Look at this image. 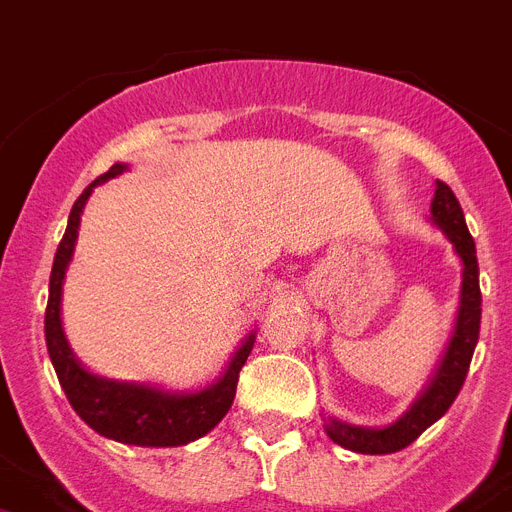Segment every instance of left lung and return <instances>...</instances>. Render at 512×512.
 <instances>
[{
  "label": "left lung",
  "instance_id": "8db88e82",
  "mask_svg": "<svg viewBox=\"0 0 512 512\" xmlns=\"http://www.w3.org/2000/svg\"><path fill=\"white\" fill-rule=\"evenodd\" d=\"M431 215L434 226L442 228V234L450 239L458 257L463 260V289H460V307L455 331L447 344L442 363L436 368L434 378L423 394L413 402V407L394 421L386 429H365V426H352V423L328 418L326 434L344 450L363 452V455H389L407 444H413L431 423L442 418L450 405L455 402L458 392L463 389V381L471 368V357L479 342L481 326V289H479V260H476V244L465 226L463 207L458 197L444 181H436L434 202H431Z\"/></svg>",
  "mask_w": 512,
  "mask_h": 512
}]
</instances>
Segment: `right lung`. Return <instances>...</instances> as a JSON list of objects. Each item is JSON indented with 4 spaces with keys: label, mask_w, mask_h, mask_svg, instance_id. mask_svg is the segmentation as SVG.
Segmentation results:
<instances>
[{
    "label": "right lung",
    "mask_w": 512,
    "mask_h": 512,
    "mask_svg": "<svg viewBox=\"0 0 512 512\" xmlns=\"http://www.w3.org/2000/svg\"><path fill=\"white\" fill-rule=\"evenodd\" d=\"M128 165L115 162L105 176L91 181L83 189L81 197L70 210L68 228L62 236L60 247L54 252L52 276H49V302L47 315H44V334H47V350L52 357L54 373L60 378V386L68 394V402L73 405L83 421L89 423L97 434L115 439L123 444H139V447H178L189 444L207 431L215 429L228 407L236 397V381L239 371L247 363L255 334H249L242 347L234 352L231 363L223 371V376L210 384L202 392L194 394H173L157 386L128 384V381H112V378L94 376L83 368L70 350L65 331L60 321V299H62V281L68 270L73 247L78 239V223L86 199L94 191V186L105 184L107 178L120 176Z\"/></svg>",
    "instance_id": "obj_1"
}]
</instances>
